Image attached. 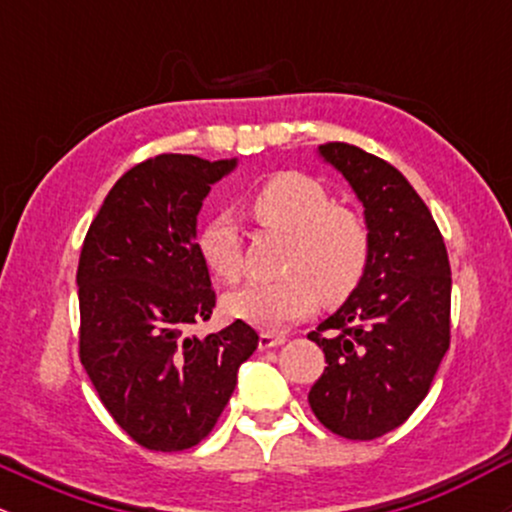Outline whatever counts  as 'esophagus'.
Wrapping results in <instances>:
<instances>
[{
  "label": "esophagus",
  "mask_w": 512,
  "mask_h": 512,
  "mask_svg": "<svg viewBox=\"0 0 512 512\" xmlns=\"http://www.w3.org/2000/svg\"><path fill=\"white\" fill-rule=\"evenodd\" d=\"M286 342L284 334H272V332H262L260 334V349L267 351V349H274V346H281Z\"/></svg>",
  "instance_id": "34e87169"
}]
</instances>
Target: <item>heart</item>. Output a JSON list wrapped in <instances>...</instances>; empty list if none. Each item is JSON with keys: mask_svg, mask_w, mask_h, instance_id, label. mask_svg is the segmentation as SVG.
<instances>
[{"mask_svg": "<svg viewBox=\"0 0 512 512\" xmlns=\"http://www.w3.org/2000/svg\"><path fill=\"white\" fill-rule=\"evenodd\" d=\"M250 211L262 226L291 233L279 281H252L223 298L236 320L260 330H284L308 317L320 303H339L366 272L368 233L349 209L332 207L325 187L298 173L267 180L250 197ZM199 255L223 281L243 276V245L231 216H214L199 236Z\"/></svg>", "mask_w": 512, "mask_h": 512, "instance_id": "b5f03b06", "label": "heart"}]
</instances>
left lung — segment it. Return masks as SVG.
<instances>
[{
  "mask_svg": "<svg viewBox=\"0 0 512 512\" xmlns=\"http://www.w3.org/2000/svg\"><path fill=\"white\" fill-rule=\"evenodd\" d=\"M317 156L363 204L368 262L308 334L327 361L308 402L337 436L373 440L409 419L448 351L450 262L431 211L395 166L349 144H322Z\"/></svg>",
  "mask_w": 512,
  "mask_h": 512,
  "instance_id": "8db88e82",
  "label": "left lung"
}]
</instances>
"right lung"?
<instances>
[{
	"label": "right lung",
	"instance_id": "right-lung-1",
	"mask_svg": "<svg viewBox=\"0 0 512 512\" xmlns=\"http://www.w3.org/2000/svg\"><path fill=\"white\" fill-rule=\"evenodd\" d=\"M238 158L163 154L127 170L105 197L79 257L81 363L98 397L142 448L207 438L257 349L243 320L197 337L216 305L197 216Z\"/></svg>",
	"mask_w": 512,
	"mask_h": 512
}]
</instances>
